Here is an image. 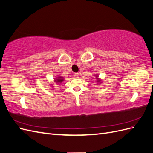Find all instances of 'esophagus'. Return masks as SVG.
Segmentation results:
<instances>
[{
	"mask_svg": "<svg viewBox=\"0 0 153 153\" xmlns=\"http://www.w3.org/2000/svg\"><path fill=\"white\" fill-rule=\"evenodd\" d=\"M73 76H75V78H78V76H79V73H75L73 74Z\"/></svg>",
	"mask_w": 153,
	"mask_h": 153,
	"instance_id": "1",
	"label": "esophagus"
}]
</instances>
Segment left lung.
I'll return each instance as SVG.
<instances>
[{"instance_id":"1","label":"left lung","mask_w":153,"mask_h":153,"mask_svg":"<svg viewBox=\"0 0 153 153\" xmlns=\"http://www.w3.org/2000/svg\"><path fill=\"white\" fill-rule=\"evenodd\" d=\"M96 79H97V82H99V83H100V82H100V80H98V79H99V78H98V75H96Z\"/></svg>"}]
</instances>
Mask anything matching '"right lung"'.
Instances as JSON below:
<instances>
[{
    "label": "right lung",
    "mask_w": 153,
    "mask_h": 153,
    "mask_svg": "<svg viewBox=\"0 0 153 153\" xmlns=\"http://www.w3.org/2000/svg\"><path fill=\"white\" fill-rule=\"evenodd\" d=\"M55 82L57 83V84H62V83L64 81V78L61 76H57V77L55 78Z\"/></svg>",
    "instance_id": "add662e5"
}]
</instances>
